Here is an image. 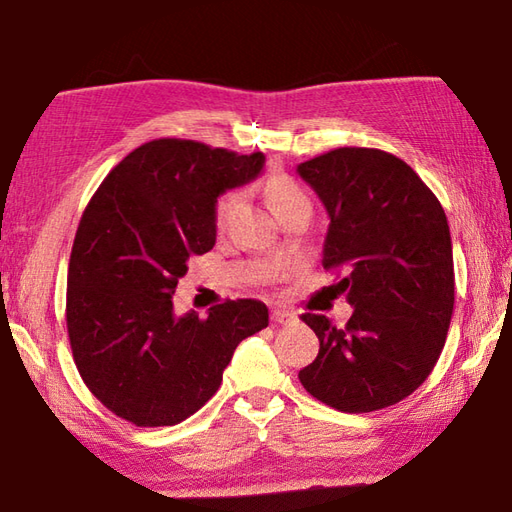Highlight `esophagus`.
I'll use <instances>...</instances> for the list:
<instances>
[{
    "label": "esophagus",
    "mask_w": 512,
    "mask_h": 512,
    "mask_svg": "<svg viewBox=\"0 0 512 512\" xmlns=\"http://www.w3.org/2000/svg\"><path fill=\"white\" fill-rule=\"evenodd\" d=\"M293 314H289V311H282V309H273L271 311V320L273 323H280V325H289V323H293Z\"/></svg>",
    "instance_id": "obj_1"
}]
</instances>
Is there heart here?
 Listing matches in <instances>:
<instances>
[{"mask_svg":"<svg viewBox=\"0 0 512 512\" xmlns=\"http://www.w3.org/2000/svg\"><path fill=\"white\" fill-rule=\"evenodd\" d=\"M266 198H268V205H271V210L277 216L291 210V207H300V205L311 207L305 189H302L296 180L289 176H273L268 180ZM235 205H237V194H225L219 198V203H216V210H214L216 225H223L228 221V216L232 214V210H235Z\"/></svg>","mask_w":512,"mask_h":512,"instance_id":"b5f03b06","label":"heart"}]
</instances>
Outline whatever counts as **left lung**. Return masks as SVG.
Masks as SVG:
<instances>
[{"instance_id":"1","label":"left lung","mask_w":512,"mask_h":512,"mask_svg":"<svg viewBox=\"0 0 512 512\" xmlns=\"http://www.w3.org/2000/svg\"><path fill=\"white\" fill-rule=\"evenodd\" d=\"M329 214L323 266L343 275L345 327L305 314L320 350L300 384L343 413L397 404L445 348L454 311L452 237L443 205L404 160L343 146L298 164Z\"/></svg>"}]
</instances>
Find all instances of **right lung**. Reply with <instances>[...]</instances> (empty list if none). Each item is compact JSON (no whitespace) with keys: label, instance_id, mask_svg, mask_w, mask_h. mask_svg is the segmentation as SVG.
I'll list each match as a JSON object with an SVG mask.
<instances>
[{"label":"right lung","instance_id":"1","mask_svg":"<svg viewBox=\"0 0 512 512\" xmlns=\"http://www.w3.org/2000/svg\"><path fill=\"white\" fill-rule=\"evenodd\" d=\"M264 153L153 140L85 207L67 273V334L92 395L137 427H171L219 391L237 345L268 325L259 300L173 314L194 255L216 244V198L255 180Z\"/></svg>","mask_w":512,"mask_h":512}]
</instances>
